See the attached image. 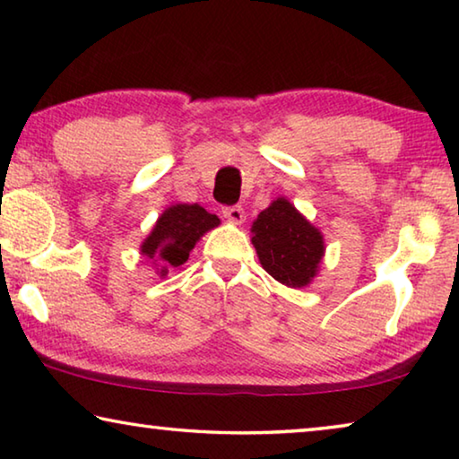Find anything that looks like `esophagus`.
Segmentation results:
<instances>
[{"instance_id":"34e87169","label":"esophagus","mask_w":459,"mask_h":459,"mask_svg":"<svg viewBox=\"0 0 459 459\" xmlns=\"http://www.w3.org/2000/svg\"><path fill=\"white\" fill-rule=\"evenodd\" d=\"M222 216L232 224H243L245 222V211L243 206H224Z\"/></svg>"}]
</instances>
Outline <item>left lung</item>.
I'll list each match as a JSON object with an SVG mask.
<instances>
[{
  "label": "left lung",
  "instance_id": "1",
  "mask_svg": "<svg viewBox=\"0 0 459 459\" xmlns=\"http://www.w3.org/2000/svg\"><path fill=\"white\" fill-rule=\"evenodd\" d=\"M251 243L267 273L287 287H306L317 275L324 237L290 200L277 198L253 222Z\"/></svg>",
  "mask_w": 459,
  "mask_h": 459
}]
</instances>
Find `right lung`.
<instances>
[{
    "label": "right lung",
    "mask_w": 459,
    "mask_h": 459,
    "mask_svg": "<svg viewBox=\"0 0 459 459\" xmlns=\"http://www.w3.org/2000/svg\"><path fill=\"white\" fill-rule=\"evenodd\" d=\"M219 224V216L206 212L200 204H174L161 212L150 237L143 240L142 255L152 259L164 277L168 269L184 265L200 237Z\"/></svg>",
    "instance_id": "add662e5"
}]
</instances>
